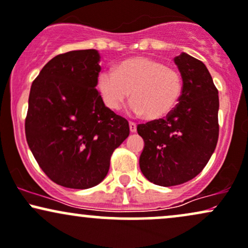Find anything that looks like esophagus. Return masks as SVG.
<instances>
[{"label": "esophagus", "instance_id": "esophagus-1", "mask_svg": "<svg viewBox=\"0 0 248 248\" xmlns=\"http://www.w3.org/2000/svg\"><path fill=\"white\" fill-rule=\"evenodd\" d=\"M129 129L132 133H136V124L135 122H129Z\"/></svg>", "mask_w": 248, "mask_h": 248}]
</instances>
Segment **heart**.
<instances>
[{"label": "heart", "instance_id": "1", "mask_svg": "<svg viewBox=\"0 0 248 248\" xmlns=\"http://www.w3.org/2000/svg\"><path fill=\"white\" fill-rule=\"evenodd\" d=\"M104 103L113 111L120 109L132 91L130 111L149 120L165 118L173 111L183 90L175 69L151 58H134L122 62L116 70L104 69L98 76Z\"/></svg>", "mask_w": 248, "mask_h": 248}]
</instances>
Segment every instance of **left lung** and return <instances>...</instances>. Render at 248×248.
Listing matches in <instances>:
<instances>
[{
    "instance_id": "8db88e82",
    "label": "left lung",
    "mask_w": 248,
    "mask_h": 248,
    "mask_svg": "<svg viewBox=\"0 0 248 248\" xmlns=\"http://www.w3.org/2000/svg\"><path fill=\"white\" fill-rule=\"evenodd\" d=\"M183 78L179 104L165 119L137 126L144 140L140 169L150 183L177 186L195 178L218 141V90L203 62L186 53L174 58Z\"/></svg>"
}]
</instances>
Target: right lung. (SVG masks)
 <instances>
[{
  "label": "right lung",
  "instance_id": "right-lung-1",
  "mask_svg": "<svg viewBox=\"0 0 248 248\" xmlns=\"http://www.w3.org/2000/svg\"><path fill=\"white\" fill-rule=\"evenodd\" d=\"M99 61L95 49L56 55L30 91L26 141L47 177L67 188L101 183L113 151L129 135L128 121L106 107L95 89Z\"/></svg>",
  "mask_w": 248,
  "mask_h": 248
}]
</instances>
